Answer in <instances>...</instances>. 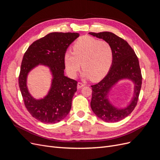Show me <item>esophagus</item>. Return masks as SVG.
<instances>
[{
    "instance_id": "obj_1",
    "label": "esophagus",
    "mask_w": 160,
    "mask_h": 160,
    "mask_svg": "<svg viewBox=\"0 0 160 160\" xmlns=\"http://www.w3.org/2000/svg\"><path fill=\"white\" fill-rule=\"evenodd\" d=\"M84 86H85V84L79 82V83H77V89H81V88H83V87H84Z\"/></svg>"
}]
</instances>
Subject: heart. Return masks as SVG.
Listing matches in <instances>:
<instances>
[{
  "label": "heart",
  "mask_w": 160,
  "mask_h": 160,
  "mask_svg": "<svg viewBox=\"0 0 160 160\" xmlns=\"http://www.w3.org/2000/svg\"><path fill=\"white\" fill-rule=\"evenodd\" d=\"M72 50L64 57L65 68L71 77L76 76L81 64L83 76L91 81H99L107 75L113 61L112 47L108 42L84 36L75 42Z\"/></svg>",
  "instance_id": "b5f03b06"
}]
</instances>
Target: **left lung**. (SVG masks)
I'll return each instance as SVG.
<instances>
[{"mask_svg": "<svg viewBox=\"0 0 160 160\" xmlns=\"http://www.w3.org/2000/svg\"><path fill=\"white\" fill-rule=\"evenodd\" d=\"M89 34L108 42L113 50V61L108 75L98 84L91 85V108L101 120L105 122H117L128 117L138 103L142 83L138 58L128 42L113 32L105 31ZM123 79L133 82L134 95L126 108H117L110 103L108 93L112 87Z\"/></svg>", "mask_w": 160, "mask_h": 160, "instance_id": "obj_1", "label": "left lung"}]
</instances>
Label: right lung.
Listing matches in <instances>:
<instances>
[{
	"mask_svg": "<svg viewBox=\"0 0 160 160\" xmlns=\"http://www.w3.org/2000/svg\"><path fill=\"white\" fill-rule=\"evenodd\" d=\"M79 36L77 32H51L32 42L23 56L19 88L28 112L42 123L59 122L71 110L77 81L65 76L64 57L67 48ZM39 64L49 67L53 79L48 95L36 100L28 91L26 81L28 72Z\"/></svg>",
	"mask_w": 160,
	"mask_h": 160,
	"instance_id": "add662e5",
	"label": "right lung"
}]
</instances>
